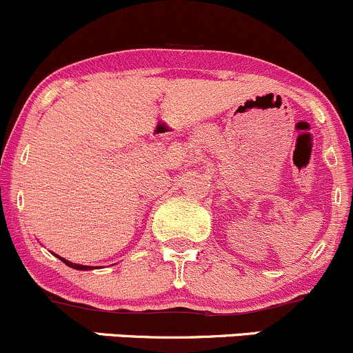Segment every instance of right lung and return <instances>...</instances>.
Returning a JSON list of instances; mask_svg holds the SVG:
<instances>
[{
	"instance_id": "1",
	"label": "right lung",
	"mask_w": 353,
	"mask_h": 353,
	"mask_svg": "<svg viewBox=\"0 0 353 353\" xmlns=\"http://www.w3.org/2000/svg\"><path fill=\"white\" fill-rule=\"evenodd\" d=\"M57 257H59V259L62 261V263H65L67 266H69V268H74V269H77V271H89V269H94L92 266H82V264H75V263H70V261L63 259V257H60V256H57Z\"/></svg>"
}]
</instances>
